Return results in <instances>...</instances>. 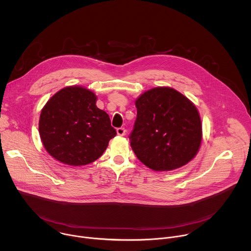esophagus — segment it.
<instances>
[{
    "label": "esophagus",
    "mask_w": 251,
    "mask_h": 251,
    "mask_svg": "<svg viewBox=\"0 0 251 251\" xmlns=\"http://www.w3.org/2000/svg\"><path fill=\"white\" fill-rule=\"evenodd\" d=\"M126 128H124V127H119V128H117V134H118L119 136H125V135H126Z\"/></svg>",
    "instance_id": "1"
}]
</instances>
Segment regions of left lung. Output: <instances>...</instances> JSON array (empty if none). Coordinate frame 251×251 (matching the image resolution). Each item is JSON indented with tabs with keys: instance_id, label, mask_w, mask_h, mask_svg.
<instances>
[{
	"instance_id": "8db88e82",
	"label": "left lung",
	"mask_w": 251,
	"mask_h": 251,
	"mask_svg": "<svg viewBox=\"0 0 251 251\" xmlns=\"http://www.w3.org/2000/svg\"><path fill=\"white\" fill-rule=\"evenodd\" d=\"M135 106L130 145L147 167L171 171L195 157L203 133L200 114L191 100L171 87H156L140 95Z\"/></svg>"
}]
</instances>
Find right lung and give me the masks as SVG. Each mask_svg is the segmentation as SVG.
<instances>
[{
	"label": "right lung",
	"instance_id": "1",
	"mask_svg": "<svg viewBox=\"0 0 251 251\" xmlns=\"http://www.w3.org/2000/svg\"><path fill=\"white\" fill-rule=\"evenodd\" d=\"M97 100L96 94L82 86L65 87L48 100L40 112L38 131L53 158L82 166L102 155L117 133Z\"/></svg>",
	"mask_w": 251,
	"mask_h": 251
}]
</instances>
